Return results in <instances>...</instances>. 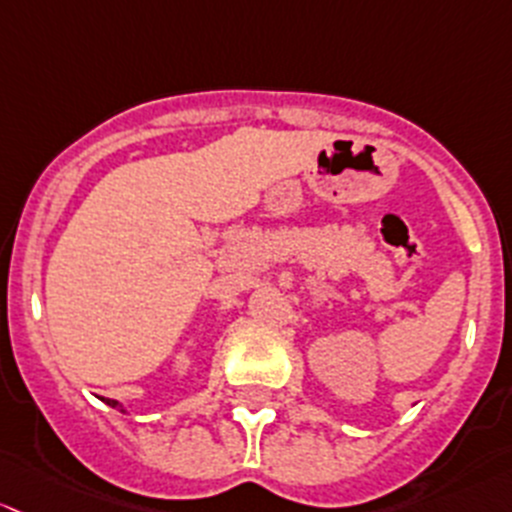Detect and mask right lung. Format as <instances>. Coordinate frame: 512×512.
Masks as SVG:
<instances>
[{
    "label": "right lung",
    "instance_id": "1",
    "mask_svg": "<svg viewBox=\"0 0 512 512\" xmlns=\"http://www.w3.org/2000/svg\"><path fill=\"white\" fill-rule=\"evenodd\" d=\"M108 404H110V407H113V409H120V412H123V407H120V404L115 402V399H108Z\"/></svg>",
    "mask_w": 512,
    "mask_h": 512
}]
</instances>
